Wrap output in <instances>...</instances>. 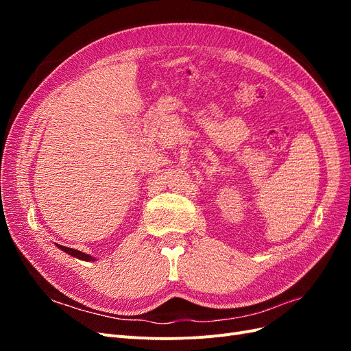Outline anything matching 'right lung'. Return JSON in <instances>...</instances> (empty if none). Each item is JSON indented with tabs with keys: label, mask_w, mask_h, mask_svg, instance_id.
<instances>
[{
	"label": "right lung",
	"mask_w": 351,
	"mask_h": 351,
	"mask_svg": "<svg viewBox=\"0 0 351 351\" xmlns=\"http://www.w3.org/2000/svg\"><path fill=\"white\" fill-rule=\"evenodd\" d=\"M61 247V250H64L66 253H69V254H71V256H74V258H77V259H82V261H93L89 254H86V253H82V252H79V250H74V249H69V247H62V246H60Z\"/></svg>",
	"instance_id": "1"
}]
</instances>
